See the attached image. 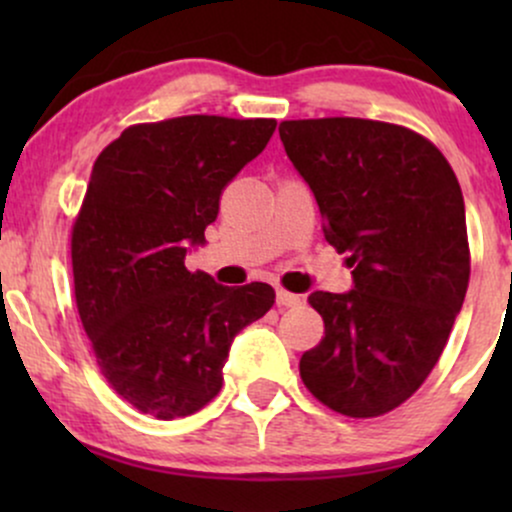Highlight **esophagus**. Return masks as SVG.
<instances>
[{"label": "esophagus", "mask_w": 512, "mask_h": 512, "mask_svg": "<svg viewBox=\"0 0 512 512\" xmlns=\"http://www.w3.org/2000/svg\"><path fill=\"white\" fill-rule=\"evenodd\" d=\"M276 303H279L281 308H296V305H301V296L284 289H276Z\"/></svg>", "instance_id": "1"}]
</instances>
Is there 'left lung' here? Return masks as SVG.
Wrapping results in <instances>:
<instances>
[{
  "label": "left lung",
  "instance_id": "left-lung-1",
  "mask_svg": "<svg viewBox=\"0 0 512 512\" xmlns=\"http://www.w3.org/2000/svg\"><path fill=\"white\" fill-rule=\"evenodd\" d=\"M279 137L354 267L349 293L308 296L325 337L301 356L303 385L337 414L383 416L424 385L467 293L460 182L436 144L392 122L284 120Z\"/></svg>",
  "mask_w": 512,
  "mask_h": 512
}]
</instances>
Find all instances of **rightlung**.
I'll list each match as a JSON object with an SVG mask.
<instances>
[{
	"mask_svg": "<svg viewBox=\"0 0 512 512\" xmlns=\"http://www.w3.org/2000/svg\"><path fill=\"white\" fill-rule=\"evenodd\" d=\"M276 120L182 115L127 127L96 158L72 226L74 298L110 387L170 421L219 395L233 337L274 305L262 281L190 272L219 199Z\"/></svg>",
	"mask_w": 512,
	"mask_h": 512,
	"instance_id": "1",
	"label": "right lung"
}]
</instances>
